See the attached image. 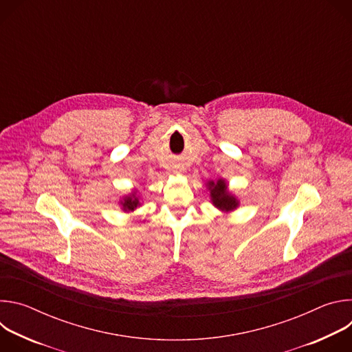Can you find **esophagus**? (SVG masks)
<instances>
[{
  "label": "esophagus",
  "mask_w": 352,
  "mask_h": 352,
  "mask_svg": "<svg viewBox=\"0 0 352 352\" xmlns=\"http://www.w3.org/2000/svg\"><path fill=\"white\" fill-rule=\"evenodd\" d=\"M182 171H184V166L177 164V166L174 167V173H182Z\"/></svg>",
  "instance_id": "obj_1"
}]
</instances>
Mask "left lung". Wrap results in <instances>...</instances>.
<instances>
[{"instance_id": "8db88e82", "label": "left lung", "mask_w": 352, "mask_h": 352, "mask_svg": "<svg viewBox=\"0 0 352 352\" xmlns=\"http://www.w3.org/2000/svg\"><path fill=\"white\" fill-rule=\"evenodd\" d=\"M208 189L210 190V200L213 206L223 213H230L239 206V200L228 190L226 179L219 178L217 181H209Z\"/></svg>"}]
</instances>
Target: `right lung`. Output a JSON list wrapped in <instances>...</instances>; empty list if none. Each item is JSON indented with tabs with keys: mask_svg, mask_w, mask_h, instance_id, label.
I'll return each instance as SVG.
<instances>
[{
	"mask_svg": "<svg viewBox=\"0 0 352 352\" xmlns=\"http://www.w3.org/2000/svg\"><path fill=\"white\" fill-rule=\"evenodd\" d=\"M136 192L138 190H133V192H131L129 195L124 196L120 200V205H121L124 212L129 213V212H133L136 208L140 206V200H139V196H136Z\"/></svg>",
	"mask_w": 352,
	"mask_h": 352,
	"instance_id": "add662e5",
	"label": "right lung"
}]
</instances>
